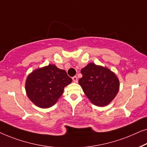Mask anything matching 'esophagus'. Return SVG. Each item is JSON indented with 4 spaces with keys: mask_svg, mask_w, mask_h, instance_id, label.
Here are the masks:
<instances>
[{
    "mask_svg": "<svg viewBox=\"0 0 147 147\" xmlns=\"http://www.w3.org/2000/svg\"><path fill=\"white\" fill-rule=\"evenodd\" d=\"M72 78H73V81H74V82H77V81H78V78H77V77H76V76H73V77Z\"/></svg>",
    "mask_w": 147,
    "mask_h": 147,
    "instance_id": "esophagus-1",
    "label": "esophagus"
}]
</instances>
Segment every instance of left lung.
Instances as JSON below:
<instances>
[{
	"mask_svg": "<svg viewBox=\"0 0 147 147\" xmlns=\"http://www.w3.org/2000/svg\"><path fill=\"white\" fill-rule=\"evenodd\" d=\"M80 73L82 77L78 83L92 104L104 107L115 98L120 84L119 78L111 70L89 63L82 69Z\"/></svg>",
	"mask_w": 147,
	"mask_h": 147,
	"instance_id": "8db88e82",
	"label": "left lung"
}]
</instances>
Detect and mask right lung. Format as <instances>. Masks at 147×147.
<instances>
[{"instance_id": "right-lung-1", "label": "right lung", "mask_w": 147, "mask_h": 147, "mask_svg": "<svg viewBox=\"0 0 147 147\" xmlns=\"http://www.w3.org/2000/svg\"><path fill=\"white\" fill-rule=\"evenodd\" d=\"M67 72L55 65L34 70L26 80L25 90L30 100L37 107L47 109L53 106L61 96L64 88L71 83Z\"/></svg>"}]
</instances>
